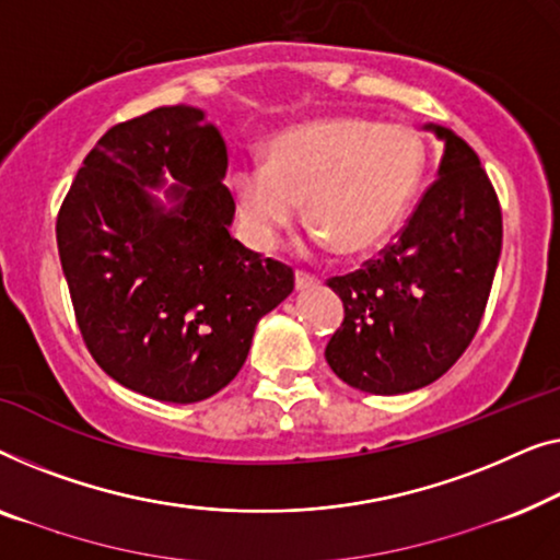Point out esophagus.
Wrapping results in <instances>:
<instances>
[{
    "mask_svg": "<svg viewBox=\"0 0 560 560\" xmlns=\"http://www.w3.org/2000/svg\"><path fill=\"white\" fill-rule=\"evenodd\" d=\"M294 281H296V289H299V291H304V289H314V287H319V279H317V277H312V273H304V271H296V277H294Z\"/></svg>",
    "mask_w": 560,
    "mask_h": 560,
    "instance_id": "esophagus-1",
    "label": "esophagus"
}]
</instances>
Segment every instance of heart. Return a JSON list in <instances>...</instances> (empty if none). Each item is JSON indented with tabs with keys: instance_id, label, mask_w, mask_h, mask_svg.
<instances>
[{
	"instance_id": "heart-1",
	"label": "heart",
	"mask_w": 560,
	"mask_h": 560,
	"mask_svg": "<svg viewBox=\"0 0 560 560\" xmlns=\"http://www.w3.org/2000/svg\"><path fill=\"white\" fill-rule=\"evenodd\" d=\"M269 160L238 162L231 187L250 241L269 248L306 215L317 246L365 254L398 225L423 175V139L406 124L327 116L281 131Z\"/></svg>"
}]
</instances>
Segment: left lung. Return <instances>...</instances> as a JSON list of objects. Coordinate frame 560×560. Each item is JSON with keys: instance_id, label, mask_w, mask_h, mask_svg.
Returning a JSON list of instances; mask_svg holds the SVG:
<instances>
[{"instance_id": "1", "label": "left lung", "mask_w": 560, "mask_h": 560, "mask_svg": "<svg viewBox=\"0 0 560 560\" xmlns=\"http://www.w3.org/2000/svg\"><path fill=\"white\" fill-rule=\"evenodd\" d=\"M423 129L444 141L436 183L396 243L327 281L345 319L325 358L337 377L375 396L419 390L462 358L500 261V202L475 149L446 126Z\"/></svg>"}]
</instances>
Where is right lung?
I'll return each instance as SVG.
<instances>
[{"instance_id": "right-lung-1", "label": "right lung", "mask_w": 560, "mask_h": 560, "mask_svg": "<svg viewBox=\"0 0 560 560\" xmlns=\"http://www.w3.org/2000/svg\"><path fill=\"white\" fill-rule=\"evenodd\" d=\"M225 141L195 106L116 124L58 212V250L85 348L124 388L198 404L238 375L294 271L231 235ZM173 179L167 203L154 189Z\"/></svg>"}]
</instances>
